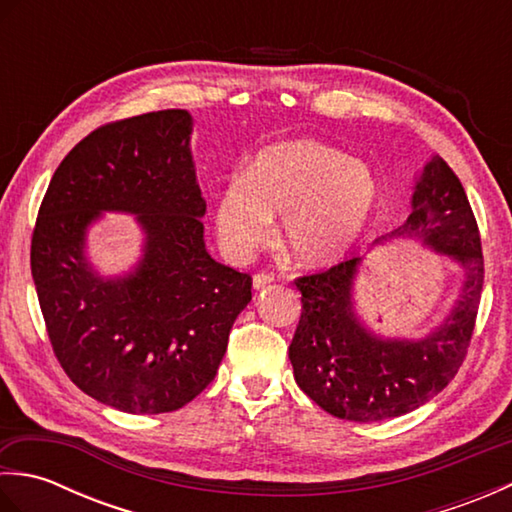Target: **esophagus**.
Here are the masks:
<instances>
[{
  "label": "esophagus",
  "mask_w": 512,
  "mask_h": 512,
  "mask_svg": "<svg viewBox=\"0 0 512 512\" xmlns=\"http://www.w3.org/2000/svg\"><path fill=\"white\" fill-rule=\"evenodd\" d=\"M273 275H266V273H257L255 277H253V288L255 290H264L266 286H270L273 284Z\"/></svg>",
  "instance_id": "esophagus-1"
}]
</instances>
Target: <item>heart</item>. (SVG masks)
Masks as SVG:
<instances>
[{"mask_svg":"<svg viewBox=\"0 0 512 512\" xmlns=\"http://www.w3.org/2000/svg\"><path fill=\"white\" fill-rule=\"evenodd\" d=\"M380 204L376 171L314 138L259 149L246 176L217 193L215 228L224 250L246 259L281 215V242L306 268L332 266L361 242Z\"/></svg>","mask_w":512,"mask_h":512,"instance_id":"1","label":"heart"}]
</instances>
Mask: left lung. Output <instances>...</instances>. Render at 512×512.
I'll use <instances>...</instances> for the list:
<instances>
[{
  "mask_svg": "<svg viewBox=\"0 0 512 512\" xmlns=\"http://www.w3.org/2000/svg\"><path fill=\"white\" fill-rule=\"evenodd\" d=\"M387 242H416L462 270L460 295L418 339L383 336L356 310V279L367 255L297 279L301 319L288 347L297 385L336 418L378 422L405 416L447 387L466 356L484 284L480 233L458 176L431 156L413 184L407 222Z\"/></svg>",
  "mask_w": 512,
  "mask_h": 512,
  "instance_id": "left-lung-1",
  "label": "left lung"
}]
</instances>
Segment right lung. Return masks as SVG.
I'll list each match as a JSON object with an SVG mask.
<instances>
[{"mask_svg": "<svg viewBox=\"0 0 512 512\" xmlns=\"http://www.w3.org/2000/svg\"><path fill=\"white\" fill-rule=\"evenodd\" d=\"M193 116L165 110L99 127L54 171L30 266L52 350L72 383L125 413H167L209 387L250 303L248 275L209 255L191 154ZM134 214L144 248L101 276L89 228Z\"/></svg>", "mask_w": 512, "mask_h": 512, "instance_id": "add662e5", "label": "right lung"}]
</instances>
